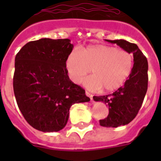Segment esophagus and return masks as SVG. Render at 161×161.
<instances>
[{"instance_id":"obj_1","label":"esophagus","mask_w":161,"mask_h":161,"mask_svg":"<svg viewBox=\"0 0 161 161\" xmlns=\"http://www.w3.org/2000/svg\"><path fill=\"white\" fill-rule=\"evenodd\" d=\"M86 94L87 97H89L90 98L91 100H92V97H93V95H92V93H90V92H89L88 91H86Z\"/></svg>"}]
</instances>
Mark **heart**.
<instances>
[{
	"label": "heart",
	"instance_id": "obj_1",
	"mask_svg": "<svg viewBox=\"0 0 161 161\" xmlns=\"http://www.w3.org/2000/svg\"><path fill=\"white\" fill-rule=\"evenodd\" d=\"M134 65L132 53L108 45H92L81 51L71 50L65 60V68L75 83H80L92 71L93 75L83 81L92 90L111 92L118 90L130 76Z\"/></svg>",
	"mask_w": 161,
	"mask_h": 161
}]
</instances>
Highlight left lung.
<instances>
[{
	"mask_svg": "<svg viewBox=\"0 0 161 161\" xmlns=\"http://www.w3.org/2000/svg\"><path fill=\"white\" fill-rule=\"evenodd\" d=\"M106 41L132 53L134 58L132 71L123 86L111 94L93 97L95 101L103 102L109 108L108 117L100 120V125L116 128L131 122L142 106L148 88V61L135 43L125 40Z\"/></svg>",
	"mask_w": 161,
	"mask_h": 161,
	"instance_id": "left-lung-1",
	"label": "left lung"
}]
</instances>
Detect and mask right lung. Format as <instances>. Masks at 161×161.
Masks as SVG:
<instances>
[{
	"label": "right lung",
	"instance_id": "1",
	"mask_svg": "<svg viewBox=\"0 0 161 161\" xmlns=\"http://www.w3.org/2000/svg\"><path fill=\"white\" fill-rule=\"evenodd\" d=\"M69 39L43 38L24 45L15 56L13 88L24 118L44 132L64 129L74 103L89 102L85 90L68 75Z\"/></svg>",
	"mask_w": 161,
	"mask_h": 161
}]
</instances>
